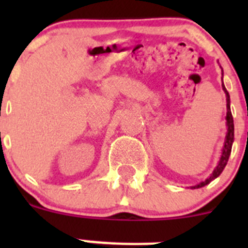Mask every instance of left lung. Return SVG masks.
Masks as SVG:
<instances>
[{"mask_svg": "<svg viewBox=\"0 0 248 248\" xmlns=\"http://www.w3.org/2000/svg\"><path fill=\"white\" fill-rule=\"evenodd\" d=\"M223 76V73H222ZM223 84V83H222ZM222 89L226 94V108H227V113H226V126H227V131H226V137H225V143H223L222 146V150H221V155H220V159H218V163L216 165V168L214 169V171L212 174L210 175L205 181H201L200 184L198 185L191 186V189H200V187H203L205 185L211 183L212 180H215L216 177L220 176L221 172L223 171V169L226 166L227 161H229V157L230 154H231V149H232V144H233V139H235V128H233V118H232V114H231V108H230V94L229 92L226 91L225 88V85H222Z\"/></svg>", "mask_w": 248, "mask_h": 248, "instance_id": "obj_1", "label": "left lung"}]
</instances>
